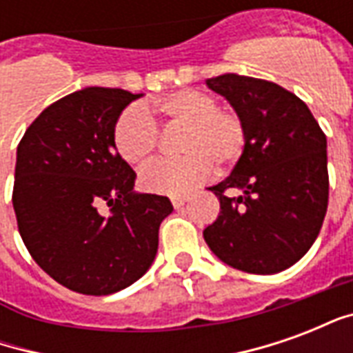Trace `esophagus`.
I'll return each instance as SVG.
<instances>
[{
    "mask_svg": "<svg viewBox=\"0 0 353 353\" xmlns=\"http://www.w3.org/2000/svg\"><path fill=\"white\" fill-rule=\"evenodd\" d=\"M187 196H172V204H174V208H181L187 202Z\"/></svg>",
    "mask_w": 353,
    "mask_h": 353,
    "instance_id": "34e87169",
    "label": "esophagus"
}]
</instances>
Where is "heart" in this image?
Listing matches in <instances>:
<instances>
[{
  "instance_id": "b5f03b06",
  "label": "heart",
  "mask_w": 353,
  "mask_h": 353,
  "mask_svg": "<svg viewBox=\"0 0 353 353\" xmlns=\"http://www.w3.org/2000/svg\"><path fill=\"white\" fill-rule=\"evenodd\" d=\"M154 113L168 123L185 124L179 136V159L159 161L147 166L139 183L157 194H185L206 181L214 172L230 166L242 157L248 128L242 117L219 109L214 96L199 90H179L151 103ZM113 145L121 159L132 166H143L159 145V128L145 109H124L113 126Z\"/></svg>"
}]
</instances>
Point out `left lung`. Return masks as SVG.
Wrapping results in <instances>:
<instances>
[{
	"label": "left lung",
	"instance_id": "1",
	"mask_svg": "<svg viewBox=\"0 0 353 353\" xmlns=\"http://www.w3.org/2000/svg\"><path fill=\"white\" fill-rule=\"evenodd\" d=\"M206 85L244 119L248 143L230 176L210 187L221 212L204 240L232 268L281 272L310 250L323 225L325 134L308 105L276 83L225 73Z\"/></svg>",
	"mask_w": 353,
	"mask_h": 353
}]
</instances>
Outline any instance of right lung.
I'll use <instances>...</instances> for the list:
<instances>
[{
  "instance_id": "obj_1",
  "label": "right lung",
  "mask_w": 353,
  "mask_h": 353,
  "mask_svg": "<svg viewBox=\"0 0 353 353\" xmlns=\"http://www.w3.org/2000/svg\"><path fill=\"white\" fill-rule=\"evenodd\" d=\"M141 96L103 87L68 94L17 147L12 208L22 242L52 280L83 295L139 280L174 210L166 196L132 191L136 172L113 145L115 121Z\"/></svg>"
}]
</instances>
